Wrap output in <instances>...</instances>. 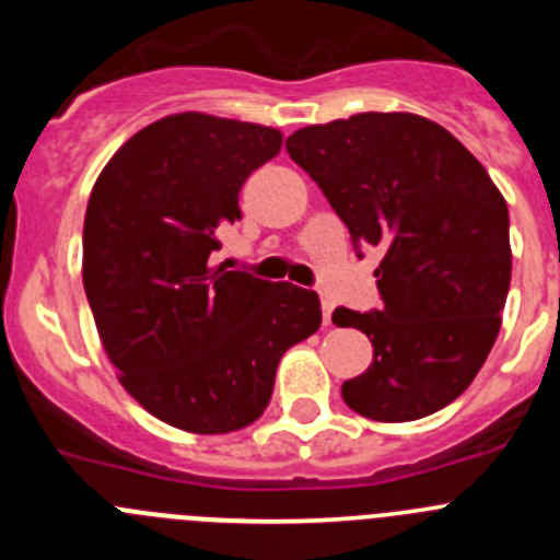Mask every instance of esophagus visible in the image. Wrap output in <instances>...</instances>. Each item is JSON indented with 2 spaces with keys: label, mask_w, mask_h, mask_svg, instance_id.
Segmentation results:
<instances>
[{
  "label": "esophagus",
  "mask_w": 560,
  "mask_h": 560,
  "mask_svg": "<svg viewBox=\"0 0 560 560\" xmlns=\"http://www.w3.org/2000/svg\"><path fill=\"white\" fill-rule=\"evenodd\" d=\"M330 314H334V303H330L328 296H323V319H325V325H330Z\"/></svg>",
  "instance_id": "esophagus-1"
}]
</instances>
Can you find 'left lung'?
I'll use <instances>...</instances> for the list:
<instances>
[{
    "mask_svg": "<svg viewBox=\"0 0 560 560\" xmlns=\"http://www.w3.org/2000/svg\"><path fill=\"white\" fill-rule=\"evenodd\" d=\"M355 252H381V311L336 308L373 341V364L341 384L353 412L418 420L468 389L491 353L511 289V215L468 148L443 126L364 112L285 140Z\"/></svg>",
    "mask_w": 560,
    "mask_h": 560,
    "instance_id": "left-lung-1",
    "label": "left lung"
}]
</instances>
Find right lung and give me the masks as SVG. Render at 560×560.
I'll return each instance as SVG.
<instances>
[{"mask_svg": "<svg viewBox=\"0 0 560 560\" xmlns=\"http://www.w3.org/2000/svg\"><path fill=\"white\" fill-rule=\"evenodd\" d=\"M280 145L275 128L171 114L133 133L89 196L83 289L103 348L128 395L185 432L249 427L285 350L323 323L316 291L207 264Z\"/></svg>", "mask_w": 560, "mask_h": 560, "instance_id": "right-lung-1", "label": "right lung"}]
</instances>
